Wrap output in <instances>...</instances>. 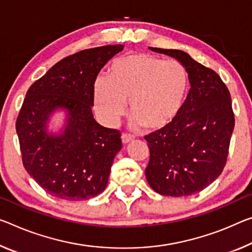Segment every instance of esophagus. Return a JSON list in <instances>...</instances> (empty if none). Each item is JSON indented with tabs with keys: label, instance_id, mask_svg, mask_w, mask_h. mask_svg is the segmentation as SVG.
I'll list each match as a JSON object with an SVG mask.
<instances>
[{
	"label": "esophagus",
	"instance_id": "34e87169",
	"mask_svg": "<svg viewBox=\"0 0 252 252\" xmlns=\"http://www.w3.org/2000/svg\"><path fill=\"white\" fill-rule=\"evenodd\" d=\"M133 137L132 135H130V134H127V133H123L122 135H121V140H122V142L125 143V145H126V143H129V142H131V141H133Z\"/></svg>",
	"mask_w": 252,
	"mask_h": 252
}]
</instances>
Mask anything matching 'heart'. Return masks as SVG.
Masks as SVG:
<instances>
[{
	"label": "heart",
	"mask_w": 252,
	"mask_h": 252,
	"mask_svg": "<svg viewBox=\"0 0 252 252\" xmlns=\"http://www.w3.org/2000/svg\"><path fill=\"white\" fill-rule=\"evenodd\" d=\"M189 87V73L182 63L155 56L134 54L111 63L107 76L94 83L95 111L107 126H115L126 110L131 126L162 129L183 110Z\"/></svg>",
	"instance_id": "obj_1"
}]
</instances>
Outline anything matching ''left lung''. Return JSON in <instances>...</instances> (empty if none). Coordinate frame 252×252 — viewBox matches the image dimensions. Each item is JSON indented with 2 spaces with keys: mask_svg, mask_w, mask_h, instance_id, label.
<instances>
[{
  "mask_svg": "<svg viewBox=\"0 0 252 252\" xmlns=\"http://www.w3.org/2000/svg\"><path fill=\"white\" fill-rule=\"evenodd\" d=\"M185 67L190 90L173 123L145 137L150 151L146 178L165 196H189L212 184L224 168L234 114L230 92L214 70L177 49L149 47Z\"/></svg>",
  "mask_w": 252,
  "mask_h": 252,
  "instance_id": "obj_1",
  "label": "left lung"
}]
</instances>
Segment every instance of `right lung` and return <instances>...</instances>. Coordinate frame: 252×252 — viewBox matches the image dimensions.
Returning a JSON list of instances; mask_svg holds the SVG:
<instances>
[{"mask_svg":"<svg viewBox=\"0 0 252 252\" xmlns=\"http://www.w3.org/2000/svg\"><path fill=\"white\" fill-rule=\"evenodd\" d=\"M122 49V45H110L68 56L27 92L15 125L23 166L55 197L83 201L105 189L122 142L119 130L95 121L94 83L103 66ZM56 109L67 113L58 135L46 130Z\"/></svg>","mask_w":252,"mask_h":252,"instance_id":"right-lung-1","label":"right lung"}]
</instances>
